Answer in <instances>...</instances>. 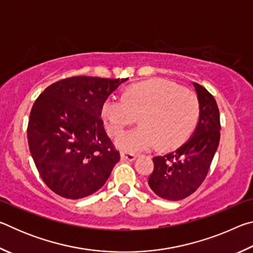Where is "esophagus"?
<instances>
[{"label": "esophagus", "mask_w": 253, "mask_h": 253, "mask_svg": "<svg viewBox=\"0 0 253 253\" xmlns=\"http://www.w3.org/2000/svg\"><path fill=\"white\" fill-rule=\"evenodd\" d=\"M121 157L123 162H132L136 160V155H134V154H128V153H122Z\"/></svg>", "instance_id": "34e87169"}]
</instances>
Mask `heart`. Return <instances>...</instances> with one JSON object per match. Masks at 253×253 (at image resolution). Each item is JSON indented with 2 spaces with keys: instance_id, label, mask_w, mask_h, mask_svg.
Segmentation results:
<instances>
[{
  "instance_id": "heart-1",
  "label": "heart",
  "mask_w": 253,
  "mask_h": 253,
  "mask_svg": "<svg viewBox=\"0 0 253 253\" xmlns=\"http://www.w3.org/2000/svg\"><path fill=\"white\" fill-rule=\"evenodd\" d=\"M102 117L111 136L140 118L142 125L124 132L116 144L123 151H149L161 144L174 148L190 137L198 122L200 102L193 91L173 81L153 78L130 85L124 97L109 96L102 105Z\"/></svg>"
}]
</instances>
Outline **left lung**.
<instances>
[{"label": "left lung", "instance_id": "left-lung-1", "mask_svg": "<svg viewBox=\"0 0 253 253\" xmlns=\"http://www.w3.org/2000/svg\"><path fill=\"white\" fill-rule=\"evenodd\" d=\"M200 102L195 130L176 151L153 158L148 185L160 198L178 201L198 190L209 172L220 142V113L214 97L193 83Z\"/></svg>", "mask_w": 253, "mask_h": 253}]
</instances>
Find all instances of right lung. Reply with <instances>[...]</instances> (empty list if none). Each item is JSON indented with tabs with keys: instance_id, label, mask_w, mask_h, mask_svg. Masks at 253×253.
<instances>
[{
	"instance_id": "right-lung-1",
	"label": "right lung",
	"mask_w": 253,
	"mask_h": 253,
	"mask_svg": "<svg viewBox=\"0 0 253 253\" xmlns=\"http://www.w3.org/2000/svg\"><path fill=\"white\" fill-rule=\"evenodd\" d=\"M126 80L70 77L50 84L33 104L30 152L41 178L55 194L83 199L108 179L121 156L106 134L101 109Z\"/></svg>"
}]
</instances>
